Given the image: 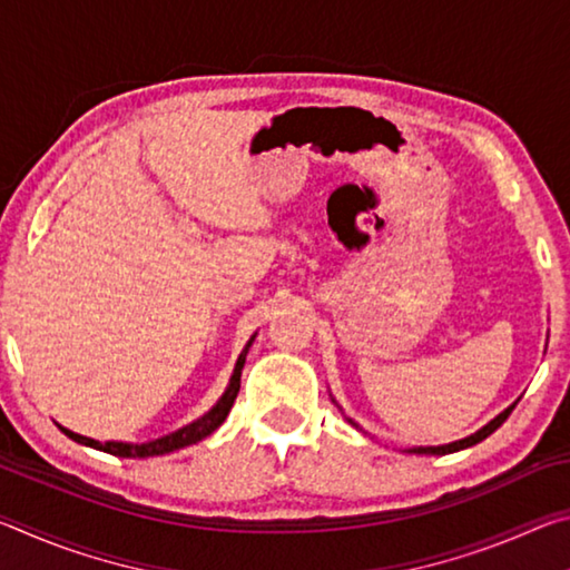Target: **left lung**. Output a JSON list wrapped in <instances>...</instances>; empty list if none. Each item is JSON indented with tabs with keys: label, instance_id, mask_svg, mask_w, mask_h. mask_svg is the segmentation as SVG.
<instances>
[{
	"label": "left lung",
	"instance_id": "left-lung-1",
	"mask_svg": "<svg viewBox=\"0 0 570 570\" xmlns=\"http://www.w3.org/2000/svg\"><path fill=\"white\" fill-rule=\"evenodd\" d=\"M513 407H515V404H510V407L500 412L495 420H490V422L485 424V428L478 430L475 435H470V438H465V440L450 442V445H438V448H412L410 452H417V455H448V452H458V450H465V448L478 445V442H482L488 435H493V432L500 428V424H503V422L508 420V414L513 412ZM350 422H352V420H350ZM352 424H354V422H352Z\"/></svg>",
	"mask_w": 570,
	"mask_h": 570
}]
</instances>
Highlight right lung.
Returning <instances> with one entry per match:
<instances>
[{
    "label": "right lung",
    "instance_id": "1",
    "mask_svg": "<svg viewBox=\"0 0 570 570\" xmlns=\"http://www.w3.org/2000/svg\"><path fill=\"white\" fill-rule=\"evenodd\" d=\"M256 336V334H254ZM254 336H250L246 350L238 354V362H236V370L230 374V382L224 392V397H220L214 407H210L204 417H198L196 422L186 424V428H180L176 432H170L166 438H158V440H150V442H142V445H132V442H98L92 438H85V435H77V432L60 428L67 438L80 442V445H88L95 450H102V452H110V455H118V458H153V455H168L173 450H180V448H188V445H196L204 438H208L210 432L218 430L224 420L228 417L230 407H234L236 402V394L240 390V370H244V362H246V354H248V346L254 342Z\"/></svg>",
    "mask_w": 570,
    "mask_h": 570
}]
</instances>
